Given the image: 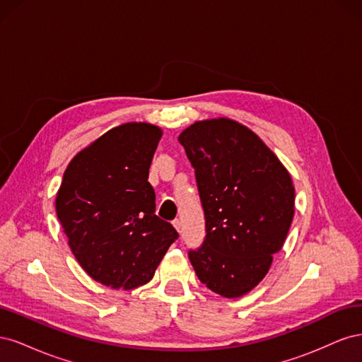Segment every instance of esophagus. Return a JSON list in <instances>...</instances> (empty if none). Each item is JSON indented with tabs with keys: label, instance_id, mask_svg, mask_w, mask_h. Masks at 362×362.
<instances>
[{
	"label": "esophagus",
	"instance_id": "obj_1",
	"mask_svg": "<svg viewBox=\"0 0 362 362\" xmlns=\"http://www.w3.org/2000/svg\"><path fill=\"white\" fill-rule=\"evenodd\" d=\"M172 223H173L175 229H177V231H178V233H181V222H180V218H175V221H173Z\"/></svg>",
	"mask_w": 362,
	"mask_h": 362
}]
</instances>
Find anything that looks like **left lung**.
<instances>
[{
	"instance_id": "left-lung-1",
	"label": "left lung",
	"mask_w": 362,
	"mask_h": 362,
	"mask_svg": "<svg viewBox=\"0 0 362 362\" xmlns=\"http://www.w3.org/2000/svg\"><path fill=\"white\" fill-rule=\"evenodd\" d=\"M205 216V238L189 250L199 281L240 298L266 276L294 214L290 173L262 140L231 119L202 120L178 137Z\"/></svg>"
}]
</instances>
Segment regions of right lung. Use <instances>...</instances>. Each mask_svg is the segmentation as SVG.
<instances>
[{"mask_svg":"<svg viewBox=\"0 0 362 362\" xmlns=\"http://www.w3.org/2000/svg\"><path fill=\"white\" fill-rule=\"evenodd\" d=\"M161 129L131 122L113 128L76 154L56 199L71 250L87 275L103 286H144L180 237L156 214L148 181Z\"/></svg>","mask_w":362,"mask_h":362,"instance_id":"1","label":"right lung"}]
</instances>
